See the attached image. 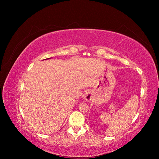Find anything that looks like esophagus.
Here are the masks:
<instances>
[{
    "label": "esophagus",
    "mask_w": 159,
    "mask_h": 159,
    "mask_svg": "<svg viewBox=\"0 0 159 159\" xmlns=\"http://www.w3.org/2000/svg\"><path fill=\"white\" fill-rule=\"evenodd\" d=\"M83 98H84V100L85 102H90L92 99V94L91 93L90 91L86 92L84 95L83 96Z\"/></svg>",
    "instance_id": "34e87169"
}]
</instances>
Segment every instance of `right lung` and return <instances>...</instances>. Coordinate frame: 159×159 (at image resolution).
<instances>
[{"label":"right lung","instance_id":"right-lung-1","mask_svg":"<svg viewBox=\"0 0 159 159\" xmlns=\"http://www.w3.org/2000/svg\"><path fill=\"white\" fill-rule=\"evenodd\" d=\"M51 58V57H50ZM48 59H50V58H48Z\"/></svg>","mask_w":159,"mask_h":159}]
</instances>
